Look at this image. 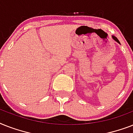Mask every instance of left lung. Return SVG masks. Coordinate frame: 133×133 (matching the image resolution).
<instances>
[{
  "instance_id": "obj_1",
  "label": "left lung",
  "mask_w": 133,
  "mask_h": 133,
  "mask_svg": "<svg viewBox=\"0 0 133 133\" xmlns=\"http://www.w3.org/2000/svg\"><path fill=\"white\" fill-rule=\"evenodd\" d=\"M112 39H113V40L115 41H116V42H117V43H119V44H121V43H120V42H119V41L118 40L117 38V37H116V36H112Z\"/></svg>"
}]
</instances>
